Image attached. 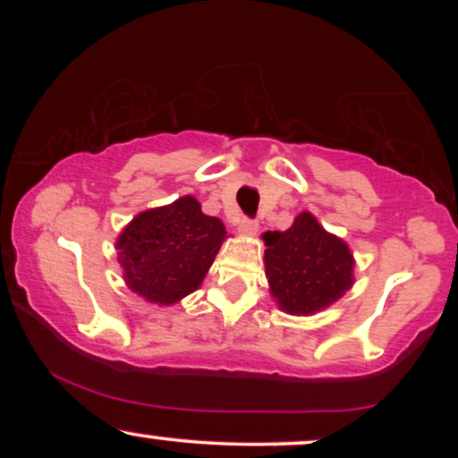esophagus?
<instances>
[{
    "instance_id": "esophagus-1",
    "label": "esophagus",
    "mask_w": 458,
    "mask_h": 458,
    "mask_svg": "<svg viewBox=\"0 0 458 458\" xmlns=\"http://www.w3.org/2000/svg\"><path fill=\"white\" fill-rule=\"evenodd\" d=\"M237 231H240L242 235H256V231H259V223L250 221V218H242V221L237 223Z\"/></svg>"
}]
</instances>
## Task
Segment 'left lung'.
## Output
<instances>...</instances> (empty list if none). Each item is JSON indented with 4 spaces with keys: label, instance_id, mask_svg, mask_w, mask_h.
Listing matches in <instances>:
<instances>
[{
    "label": "left lung",
    "instance_id": "1",
    "mask_svg": "<svg viewBox=\"0 0 458 458\" xmlns=\"http://www.w3.org/2000/svg\"><path fill=\"white\" fill-rule=\"evenodd\" d=\"M262 242L268 292L287 315H317L354 285L352 250L310 212H300L290 229L262 233Z\"/></svg>",
    "mask_w": 458,
    "mask_h": 458
}]
</instances>
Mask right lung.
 Here are the masks:
<instances>
[{
  "mask_svg": "<svg viewBox=\"0 0 458 458\" xmlns=\"http://www.w3.org/2000/svg\"><path fill=\"white\" fill-rule=\"evenodd\" d=\"M227 237L193 196L143 210L116 237L127 287L149 304L173 306L196 292Z\"/></svg>",
  "mask_w": 458,
  "mask_h": 458,
  "instance_id": "right-lung-1",
  "label": "right lung"
}]
</instances>
